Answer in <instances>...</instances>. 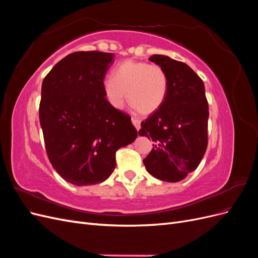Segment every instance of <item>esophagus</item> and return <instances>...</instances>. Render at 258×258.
Returning <instances> with one entry per match:
<instances>
[{
	"label": "esophagus",
	"mask_w": 258,
	"mask_h": 258,
	"mask_svg": "<svg viewBox=\"0 0 258 258\" xmlns=\"http://www.w3.org/2000/svg\"><path fill=\"white\" fill-rule=\"evenodd\" d=\"M132 123H134V126L136 127L137 130H140V128H141V120L136 118V117H132Z\"/></svg>",
	"instance_id": "obj_1"
}]
</instances>
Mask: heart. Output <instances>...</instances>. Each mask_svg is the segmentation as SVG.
I'll return each instance as SVG.
<instances>
[{
    "mask_svg": "<svg viewBox=\"0 0 258 258\" xmlns=\"http://www.w3.org/2000/svg\"><path fill=\"white\" fill-rule=\"evenodd\" d=\"M168 75L157 64L126 60L116 67L113 77L103 82L104 95L115 108H122L127 99L143 115L155 113L165 102Z\"/></svg>",
    "mask_w": 258,
    "mask_h": 258,
    "instance_id": "1",
    "label": "heart"
}]
</instances>
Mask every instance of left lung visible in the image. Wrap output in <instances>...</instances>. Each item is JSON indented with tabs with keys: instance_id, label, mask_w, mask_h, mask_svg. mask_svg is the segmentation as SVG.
I'll return each mask as SVG.
<instances>
[{
	"instance_id": "8db88e82",
	"label": "left lung",
	"mask_w": 258,
	"mask_h": 258,
	"mask_svg": "<svg viewBox=\"0 0 258 258\" xmlns=\"http://www.w3.org/2000/svg\"><path fill=\"white\" fill-rule=\"evenodd\" d=\"M150 61L165 70L169 86L165 102L141 122L139 135L154 142L143 163L154 177L175 183L199 166L207 151L209 105L205 84L184 62L163 54H153Z\"/></svg>"
}]
</instances>
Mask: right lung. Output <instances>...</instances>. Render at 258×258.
Listing matches in <instances>:
<instances>
[{
  "mask_svg": "<svg viewBox=\"0 0 258 258\" xmlns=\"http://www.w3.org/2000/svg\"><path fill=\"white\" fill-rule=\"evenodd\" d=\"M114 53L68 54L45 76L40 122L52 168L76 186L104 182L116 167L115 154L137 139L130 116L108 102L103 80Z\"/></svg>",
  "mask_w": 258,
  "mask_h": 258,
  "instance_id": "1",
  "label": "right lung"
}]
</instances>
